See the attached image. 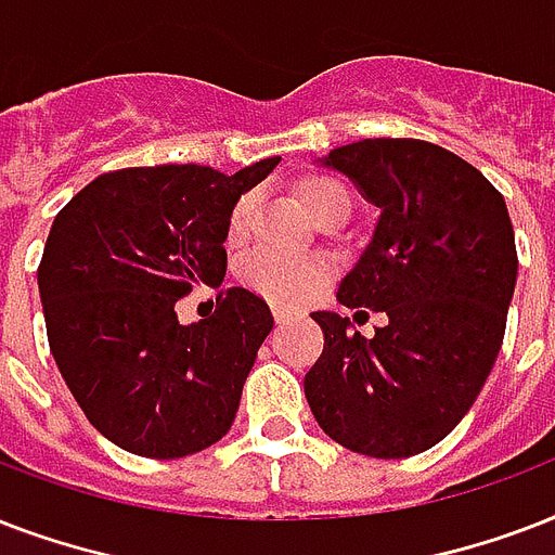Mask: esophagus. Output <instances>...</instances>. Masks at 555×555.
<instances>
[{"label":"esophagus","instance_id":"obj_1","mask_svg":"<svg viewBox=\"0 0 555 555\" xmlns=\"http://www.w3.org/2000/svg\"><path fill=\"white\" fill-rule=\"evenodd\" d=\"M272 312H274V321H278V324H283V321H289V318H292V312H289V309H281V307H274Z\"/></svg>","mask_w":555,"mask_h":555}]
</instances>
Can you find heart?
<instances>
[{"instance_id": "obj_1", "label": "heart", "mask_w": 555, "mask_h": 555, "mask_svg": "<svg viewBox=\"0 0 555 555\" xmlns=\"http://www.w3.org/2000/svg\"><path fill=\"white\" fill-rule=\"evenodd\" d=\"M298 196L307 205L318 225L324 222H345L350 214V191L345 182H338L330 173H309L298 182ZM251 214H255V196L243 193L234 199L225 219V243L240 248L248 240L251 229ZM243 286L255 295L266 298L274 307H300L315 295L330 278V266L318 257H283V255H260L248 257L240 269Z\"/></svg>"}]
</instances>
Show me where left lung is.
Here are the masks:
<instances>
[{
    "mask_svg": "<svg viewBox=\"0 0 555 555\" xmlns=\"http://www.w3.org/2000/svg\"><path fill=\"white\" fill-rule=\"evenodd\" d=\"M324 162L379 208L338 304L385 312L388 324L362 338L347 318L312 312L324 353L304 376L307 402L350 452L411 457L454 431L504 345L513 222L495 184L431 141L364 139Z\"/></svg>",
    "mask_w": 555,
    "mask_h": 555,
    "instance_id": "1",
    "label": "left lung"
}]
</instances>
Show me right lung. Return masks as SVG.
<instances>
[{
  "instance_id": "add662e5",
  "label": "right lung",
  "mask_w": 555,
  "mask_h": 555,
  "mask_svg": "<svg viewBox=\"0 0 555 555\" xmlns=\"http://www.w3.org/2000/svg\"><path fill=\"white\" fill-rule=\"evenodd\" d=\"M278 162L234 176L124 167L54 217L37 269L51 356L86 420L124 452L173 461L229 434L272 312L231 286L214 315L184 326L176 300L222 283L231 205Z\"/></svg>"
}]
</instances>
